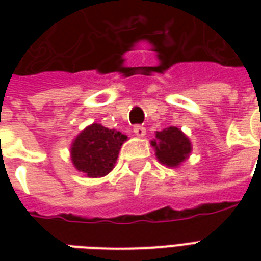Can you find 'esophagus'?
<instances>
[{"label":"esophagus","mask_w":261,"mask_h":261,"mask_svg":"<svg viewBox=\"0 0 261 261\" xmlns=\"http://www.w3.org/2000/svg\"><path fill=\"white\" fill-rule=\"evenodd\" d=\"M134 133H136V136L144 137L147 131H145V127H142V125H136V127H134Z\"/></svg>","instance_id":"34e87169"}]
</instances>
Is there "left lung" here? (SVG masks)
Masks as SVG:
<instances>
[{
	"mask_svg": "<svg viewBox=\"0 0 261 261\" xmlns=\"http://www.w3.org/2000/svg\"><path fill=\"white\" fill-rule=\"evenodd\" d=\"M151 144L155 148L159 162L168 166H177L192 151L189 138L176 127H168L158 131L156 140H153Z\"/></svg>",
	"mask_w": 261,
	"mask_h": 261,
	"instance_id": "obj_1",
	"label": "left lung"
}]
</instances>
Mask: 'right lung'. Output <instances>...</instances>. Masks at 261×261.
I'll use <instances>...</instances> for the list:
<instances>
[{
	"mask_svg": "<svg viewBox=\"0 0 261 261\" xmlns=\"http://www.w3.org/2000/svg\"><path fill=\"white\" fill-rule=\"evenodd\" d=\"M125 140L127 137L120 131L109 130L100 124L89 125L72 144V164L89 177H102L113 169Z\"/></svg>",
	"mask_w": 261,
	"mask_h": 261,
	"instance_id": "obj_1",
	"label": "right lung"
}]
</instances>
